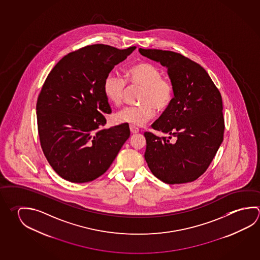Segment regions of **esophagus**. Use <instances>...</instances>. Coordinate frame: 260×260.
<instances>
[{
	"label": "esophagus",
	"instance_id": "34e87169",
	"mask_svg": "<svg viewBox=\"0 0 260 260\" xmlns=\"http://www.w3.org/2000/svg\"><path fill=\"white\" fill-rule=\"evenodd\" d=\"M129 129H131V132H132V134H136V133L139 132V128L135 127V126H132V125L129 126Z\"/></svg>",
	"mask_w": 260,
	"mask_h": 260
}]
</instances>
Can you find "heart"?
Listing matches in <instances>:
<instances>
[{
	"label": "heart",
	"instance_id": "b5f03b06",
	"mask_svg": "<svg viewBox=\"0 0 260 260\" xmlns=\"http://www.w3.org/2000/svg\"><path fill=\"white\" fill-rule=\"evenodd\" d=\"M131 87H140L136 106L127 107L115 114L118 123L142 126L154 117L155 110L164 111L172 104L174 86L170 78L161 77V72L154 64L139 63L126 71L125 78L117 74L108 75L104 81V93L114 105L122 104L124 95Z\"/></svg>",
	"mask_w": 260,
	"mask_h": 260
}]
</instances>
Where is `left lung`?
Masks as SVG:
<instances>
[{
    "label": "left lung",
    "instance_id": "1",
    "mask_svg": "<svg viewBox=\"0 0 260 260\" xmlns=\"http://www.w3.org/2000/svg\"><path fill=\"white\" fill-rule=\"evenodd\" d=\"M139 51L166 67L174 86L172 104L151 125L170 136L144 133L146 161L165 183L193 182L209 167L223 141L221 94L205 69L184 55L159 49Z\"/></svg>",
    "mask_w": 260,
    "mask_h": 260
}]
</instances>
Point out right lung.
I'll return each instance as SVG.
<instances>
[{
	"mask_svg": "<svg viewBox=\"0 0 260 260\" xmlns=\"http://www.w3.org/2000/svg\"><path fill=\"white\" fill-rule=\"evenodd\" d=\"M135 49L85 46L64 55L47 76L37 99V128L43 152L60 177L91 182L128 140L127 125L103 128L104 114L111 113L103 87L115 66Z\"/></svg>",
	"mask_w": 260,
	"mask_h": 260,
	"instance_id": "add662e5",
	"label": "right lung"
}]
</instances>
